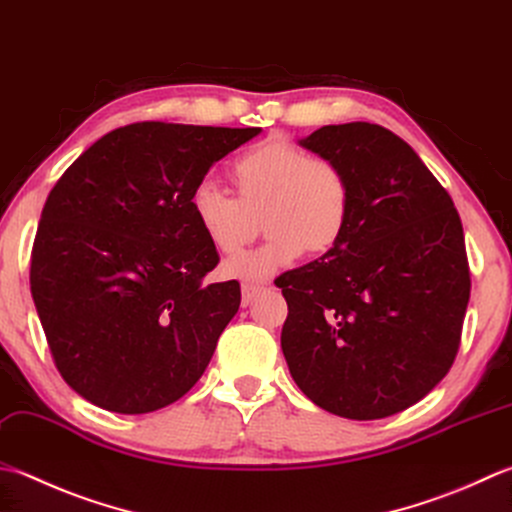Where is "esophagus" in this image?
<instances>
[{"instance_id": "34e87169", "label": "esophagus", "mask_w": 512, "mask_h": 512, "mask_svg": "<svg viewBox=\"0 0 512 512\" xmlns=\"http://www.w3.org/2000/svg\"><path fill=\"white\" fill-rule=\"evenodd\" d=\"M259 290H262L259 284H242V304L248 306L253 302V299L259 295Z\"/></svg>"}]
</instances>
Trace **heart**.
Instances as JSON below:
<instances>
[{
	"label": "heart",
	"mask_w": 512,
	"mask_h": 512,
	"mask_svg": "<svg viewBox=\"0 0 512 512\" xmlns=\"http://www.w3.org/2000/svg\"><path fill=\"white\" fill-rule=\"evenodd\" d=\"M237 197L204 177L190 190V213L222 255L242 250L262 215L266 242L228 262V273L264 279L308 253H326L342 239L350 217V184L328 157H308L284 137L250 146L230 166Z\"/></svg>",
	"instance_id": "heart-1"
}]
</instances>
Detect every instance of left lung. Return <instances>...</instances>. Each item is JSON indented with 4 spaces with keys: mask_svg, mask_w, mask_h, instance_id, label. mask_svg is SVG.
<instances>
[{
    "mask_svg": "<svg viewBox=\"0 0 512 512\" xmlns=\"http://www.w3.org/2000/svg\"><path fill=\"white\" fill-rule=\"evenodd\" d=\"M299 144L344 168L350 217L324 257L275 279L288 304V370L328 413L395 415L455 362L470 297L462 219L415 150L384 126H322Z\"/></svg>",
    "mask_w": 512,
    "mask_h": 512,
    "instance_id": "obj_1",
    "label": "left lung"
}]
</instances>
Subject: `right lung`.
I'll list each match as a JSON object with an SVG mask.
<instances>
[{
    "mask_svg": "<svg viewBox=\"0 0 512 512\" xmlns=\"http://www.w3.org/2000/svg\"><path fill=\"white\" fill-rule=\"evenodd\" d=\"M262 128L139 122L110 130L59 177L30 255V293L64 382L142 415L184 397L235 317L239 282L190 213V190Z\"/></svg>",
    "mask_w": 512,
    "mask_h": 512,
    "instance_id": "right-lung-1",
    "label": "right lung"
}]
</instances>
